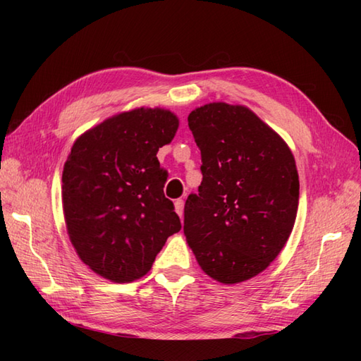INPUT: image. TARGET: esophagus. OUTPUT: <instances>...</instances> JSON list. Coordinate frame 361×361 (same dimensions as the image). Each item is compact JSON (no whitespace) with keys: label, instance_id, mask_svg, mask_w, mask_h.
Here are the masks:
<instances>
[{"label":"esophagus","instance_id":"1","mask_svg":"<svg viewBox=\"0 0 361 361\" xmlns=\"http://www.w3.org/2000/svg\"><path fill=\"white\" fill-rule=\"evenodd\" d=\"M183 208H185V202H183V200H176V202H175V212L178 214L180 217L183 216Z\"/></svg>","mask_w":361,"mask_h":361}]
</instances>
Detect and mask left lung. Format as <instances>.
<instances>
[{
  "instance_id": "left-lung-1",
  "label": "left lung",
  "mask_w": 361,
  "mask_h": 361,
  "mask_svg": "<svg viewBox=\"0 0 361 361\" xmlns=\"http://www.w3.org/2000/svg\"><path fill=\"white\" fill-rule=\"evenodd\" d=\"M188 124L203 180L185 204V235L202 270L226 286L262 273L295 225L299 176L286 141L243 105L206 104Z\"/></svg>"
}]
</instances>
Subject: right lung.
<instances>
[{
	"instance_id": "add662e5",
	"label": "right lung",
	"mask_w": 361,
	"mask_h": 361,
	"mask_svg": "<svg viewBox=\"0 0 361 361\" xmlns=\"http://www.w3.org/2000/svg\"><path fill=\"white\" fill-rule=\"evenodd\" d=\"M164 109H135L80 135L63 167L62 202L78 256L111 282L142 278L181 229L157 153L178 130Z\"/></svg>"
}]
</instances>
